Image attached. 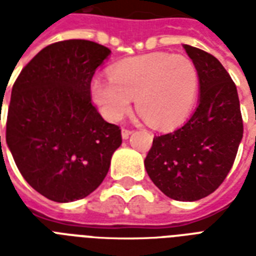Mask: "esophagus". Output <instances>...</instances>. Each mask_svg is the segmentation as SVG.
<instances>
[{
	"mask_svg": "<svg viewBox=\"0 0 256 256\" xmlns=\"http://www.w3.org/2000/svg\"><path fill=\"white\" fill-rule=\"evenodd\" d=\"M132 130H126V128H124V130H122V138H124V140H128V136H132Z\"/></svg>",
	"mask_w": 256,
	"mask_h": 256,
	"instance_id": "1",
	"label": "esophagus"
}]
</instances>
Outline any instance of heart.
<instances>
[{
	"instance_id": "1",
	"label": "heart",
	"mask_w": 256,
	"mask_h": 256,
	"mask_svg": "<svg viewBox=\"0 0 256 256\" xmlns=\"http://www.w3.org/2000/svg\"><path fill=\"white\" fill-rule=\"evenodd\" d=\"M199 73L184 56L152 53L122 60L110 69V78L90 81V96L104 120L118 122L136 110L156 128H171L186 120L198 96Z\"/></svg>"
}]
</instances>
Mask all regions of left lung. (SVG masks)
Wrapping results in <instances>:
<instances>
[{
	"mask_svg": "<svg viewBox=\"0 0 256 256\" xmlns=\"http://www.w3.org/2000/svg\"><path fill=\"white\" fill-rule=\"evenodd\" d=\"M199 73L194 114L175 132L154 136L144 168L166 196L194 202L218 188L232 168L243 138L236 86L211 54L183 45Z\"/></svg>",
	"mask_w": 256,
	"mask_h": 256,
	"instance_id": "left-lung-1",
	"label": "left lung"
}]
</instances>
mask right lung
I'll return each mask as SVG.
<instances>
[{
	"label": "right lung",
	"mask_w": 256,
	"mask_h": 256,
	"mask_svg": "<svg viewBox=\"0 0 256 256\" xmlns=\"http://www.w3.org/2000/svg\"><path fill=\"white\" fill-rule=\"evenodd\" d=\"M110 54L86 40L56 42L14 82L6 144L26 182L50 200L92 194L122 144L120 128L106 122L90 100V81Z\"/></svg>",
	"instance_id": "obj_1"
}]
</instances>
